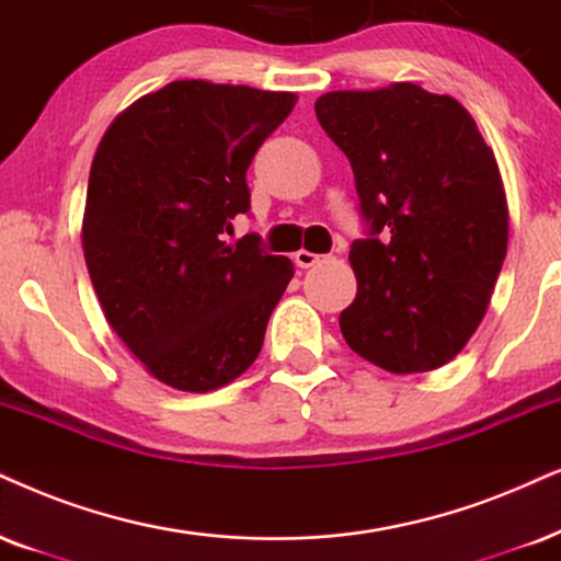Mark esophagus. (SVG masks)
I'll return each mask as SVG.
<instances>
[{
	"label": "esophagus",
	"instance_id": "1",
	"mask_svg": "<svg viewBox=\"0 0 561 561\" xmlns=\"http://www.w3.org/2000/svg\"><path fill=\"white\" fill-rule=\"evenodd\" d=\"M323 259H325V256H321V253H310V251H305V248H302V251L295 253V264L300 266V268L316 266L318 261H323Z\"/></svg>",
	"mask_w": 561,
	"mask_h": 561
}]
</instances>
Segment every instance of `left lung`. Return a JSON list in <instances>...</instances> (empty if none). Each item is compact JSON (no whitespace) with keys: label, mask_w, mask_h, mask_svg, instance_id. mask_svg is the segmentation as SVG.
<instances>
[{"label":"left lung","mask_w":561,"mask_h":561,"mask_svg":"<svg viewBox=\"0 0 561 561\" xmlns=\"http://www.w3.org/2000/svg\"><path fill=\"white\" fill-rule=\"evenodd\" d=\"M352 162L367 236L350 264L346 344L407 375L450 363L486 313L507 253V202L492 147L450 95L396 82L316 101Z\"/></svg>","instance_id":"8db88e82"}]
</instances>
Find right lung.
<instances>
[{"label":"right lung","mask_w":561,"mask_h":561,"mask_svg":"<svg viewBox=\"0 0 561 561\" xmlns=\"http://www.w3.org/2000/svg\"><path fill=\"white\" fill-rule=\"evenodd\" d=\"M293 92L179 80L139 98L90 168L82 248L105 321L170 388L207 393L264 344L293 261L259 236L228 243L251 209L245 170L289 116Z\"/></svg>","instance_id":"right-lung-1"}]
</instances>
